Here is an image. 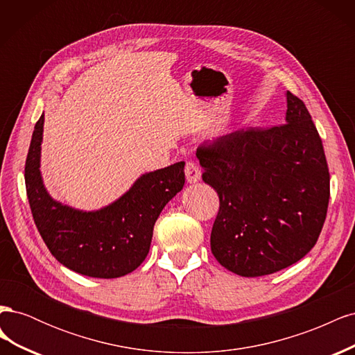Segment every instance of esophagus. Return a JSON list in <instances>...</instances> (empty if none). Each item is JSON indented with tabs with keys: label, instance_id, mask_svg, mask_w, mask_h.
Listing matches in <instances>:
<instances>
[{
	"label": "esophagus",
	"instance_id": "obj_1",
	"mask_svg": "<svg viewBox=\"0 0 355 355\" xmlns=\"http://www.w3.org/2000/svg\"><path fill=\"white\" fill-rule=\"evenodd\" d=\"M185 176L189 184H196V182L201 179V170L196 163L189 161V163H187L185 166Z\"/></svg>",
	"mask_w": 355,
	"mask_h": 355
}]
</instances>
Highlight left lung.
Segmentation results:
<instances>
[{"label":"left lung","mask_w":355,"mask_h":355,"mask_svg":"<svg viewBox=\"0 0 355 355\" xmlns=\"http://www.w3.org/2000/svg\"><path fill=\"white\" fill-rule=\"evenodd\" d=\"M286 98L284 124L234 132L197 149L202 180L219 196L211 253L241 277L296 263L326 220L330 175L323 144L305 103L290 92Z\"/></svg>","instance_id":"1"}]
</instances>
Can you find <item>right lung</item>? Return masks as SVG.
<instances>
[{"label":"right lung","instance_id":"1","mask_svg":"<svg viewBox=\"0 0 355 355\" xmlns=\"http://www.w3.org/2000/svg\"><path fill=\"white\" fill-rule=\"evenodd\" d=\"M44 115L32 133L25 164L29 206L50 253L69 270L94 278L135 271L149 252L161 210L185 185V163L142 175L123 197L96 211L55 201L42 185L40 154Z\"/></svg>","mask_w":355,"mask_h":355}]
</instances>
